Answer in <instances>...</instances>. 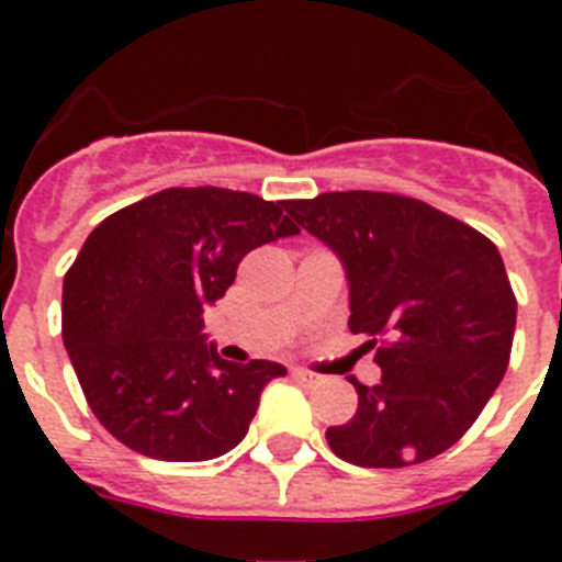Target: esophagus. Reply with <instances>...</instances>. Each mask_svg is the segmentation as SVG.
Wrapping results in <instances>:
<instances>
[{
  "instance_id": "esophagus-1",
  "label": "esophagus",
  "mask_w": 562,
  "mask_h": 562,
  "mask_svg": "<svg viewBox=\"0 0 562 562\" xmlns=\"http://www.w3.org/2000/svg\"><path fill=\"white\" fill-rule=\"evenodd\" d=\"M292 376H295L297 382H304V385H321V382H324V376L315 374V371L310 369H292Z\"/></svg>"
}]
</instances>
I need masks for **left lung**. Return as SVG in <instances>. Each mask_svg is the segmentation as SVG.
<instances>
[{
    "label": "left lung",
    "instance_id": "8db88e82",
    "mask_svg": "<svg viewBox=\"0 0 562 562\" xmlns=\"http://www.w3.org/2000/svg\"><path fill=\"white\" fill-rule=\"evenodd\" d=\"M286 213L340 256L349 329L369 337L382 369L357 391V414L326 430L357 467H408L470 430L513 351L518 301L498 247L414 196L331 191L290 200Z\"/></svg>",
    "mask_w": 562,
    "mask_h": 562
}]
</instances>
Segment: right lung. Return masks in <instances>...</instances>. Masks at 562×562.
Here are the masks:
<instances>
[{
	"label": "right lung",
	"instance_id": "add662e5",
	"mask_svg": "<svg viewBox=\"0 0 562 562\" xmlns=\"http://www.w3.org/2000/svg\"><path fill=\"white\" fill-rule=\"evenodd\" d=\"M286 202L227 188H166L89 233L64 276L61 331L89 408L134 453L207 461L245 439L261 391L286 369L227 362L202 312L241 258L301 227Z\"/></svg>",
	"mask_w": 562,
	"mask_h": 562
}]
</instances>
